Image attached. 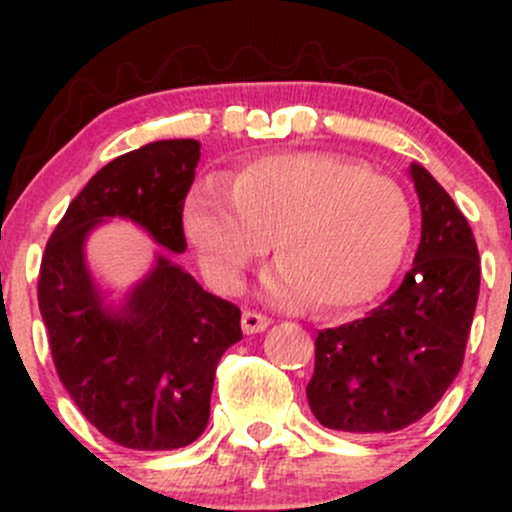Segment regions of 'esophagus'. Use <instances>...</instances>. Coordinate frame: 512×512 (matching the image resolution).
I'll return each mask as SVG.
<instances>
[{
    "label": "esophagus",
    "mask_w": 512,
    "mask_h": 512,
    "mask_svg": "<svg viewBox=\"0 0 512 512\" xmlns=\"http://www.w3.org/2000/svg\"><path fill=\"white\" fill-rule=\"evenodd\" d=\"M240 325H243V332L245 334H257V332H264L269 327V317L257 313V310H245L243 313V320H240Z\"/></svg>",
    "instance_id": "1"
}]
</instances>
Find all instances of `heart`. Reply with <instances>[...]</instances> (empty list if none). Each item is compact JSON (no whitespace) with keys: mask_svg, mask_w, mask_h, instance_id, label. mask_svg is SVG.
Here are the masks:
<instances>
[{"mask_svg":"<svg viewBox=\"0 0 512 512\" xmlns=\"http://www.w3.org/2000/svg\"><path fill=\"white\" fill-rule=\"evenodd\" d=\"M187 238L216 289L233 293L276 240L269 293L330 313L361 308L395 279L411 238V207L397 182L332 154L257 158L197 185Z\"/></svg>","mask_w":512,"mask_h":512,"instance_id":"heart-1","label":"heart"}]
</instances>
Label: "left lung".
Listing matches in <instances>:
<instances>
[{
  "mask_svg": "<svg viewBox=\"0 0 512 512\" xmlns=\"http://www.w3.org/2000/svg\"><path fill=\"white\" fill-rule=\"evenodd\" d=\"M421 243L399 289L366 317L320 330L308 402L322 426L402 431L426 416L464 361L481 264L472 228L424 166L411 163Z\"/></svg>",
  "mask_w": 512,
  "mask_h": 512,
  "instance_id": "8db88e82",
  "label": "left lung"
}]
</instances>
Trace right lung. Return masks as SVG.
<instances>
[{
    "instance_id": "1",
    "label": "right lung",
    "mask_w": 512,
    "mask_h": 512,
    "mask_svg": "<svg viewBox=\"0 0 512 512\" xmlns=\"http://www.w3.org/2000/svg\"><path fill=\"white\" fill-rule=\"evenodd\" d=\"M199 142L166 139L117 156L88 180L45 245L38 305L62 385L105 438L132 450L185 448L209 421L223 351L243 339L240 308L207 293L168 252L122 308H105L86 236L122 216L163 248H187L182 207Z\"/></svg>"
}]
</instances>
